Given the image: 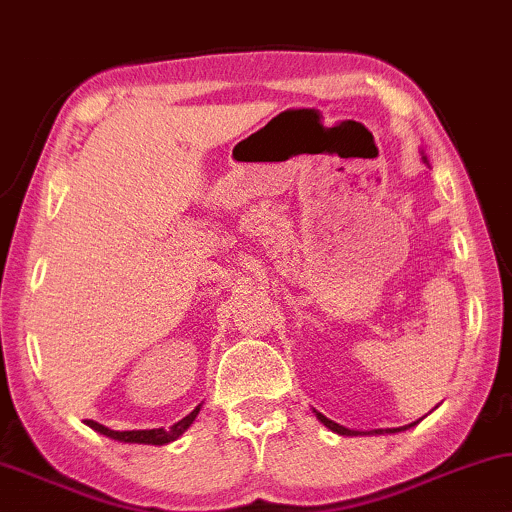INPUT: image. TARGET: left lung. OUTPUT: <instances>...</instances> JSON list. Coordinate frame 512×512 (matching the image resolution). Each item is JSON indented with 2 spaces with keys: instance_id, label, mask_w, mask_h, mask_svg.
<instances>
[{
  "instance_id": "1",
  "label": "left lung",
  "mask_w": 512,
  "mask_h": 512,
  "mask_svg": "<svg viewBox=\"0 0 512 512\" xmlns=\"http://www.w3.org/2000/svg\"><path fill=\"white\" fill-rule=\"evenodd\" d=\"M423 160L427 163V158L423 156ZM315 416L319 418V421H322L326 427H329L331 432H335V434H342V437H358V434H395V432H402V430H409L411 425H416V423H411V425H404V427H386V430H372V432H358V430H349V427H342L340 423H333L331 418H326L324 414H319V411H315Z\"/></svg>"
}]
</instances>
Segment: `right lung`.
<instances>
[{
  "label": "right lung",
  "mask_w": 512,
  "mask_h": 512,
  "mask_svg": "<svg viewBox=\"0 0 512 512\" xmlns=\"http://www.w3.org/2000/svg\"><path fill=\"white\" fill-rule=\"evenodd\" d=\"M200 407L202 404H197V407L190 411L186 418H181L179 423H174L170 430H165V427H154V430H126V432H117V430H110V427H105L96 421H85L91 430L105 434V437H110L114 441H124V444H149V446H163V444H170V441L179 439L183 432L188 430L190 423L195 421L197 414H200Z\"/></svg>",
  "instance_id": "obj_1"
}]
</instances>
